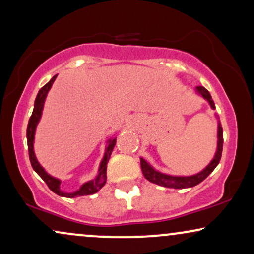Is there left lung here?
<instances>
[{
    "label": "left lung",
    "instance_id": "8db88e82",
    "mask_svg": "<svg viewBox=\"0 0 254 254\" xmlns=\"http://www.w3.org/2000/svg\"><path fill=\"white\" fill-rule=\"evenodd\" d=\"M195 92L199 96H201L205 101L210 104V107L212 110L216 109L214 102L212 97H211L210 92L207 91L204 86H197L194 89ZM214 116L217 118L218 123V129H217V150L214 153L213 158L211 159V162L205 166V168L199 171L198 173L191 176H173L168 175V173H163L158 171L150 164L147 160H145L143 157H140V168H142V172L147 181L153 183V184L164 186V188H172V189H188L192 188V186L198 185L199 183H201L205 178L210 175L211 172L216 169V166L219 164L220 158H221V151H223V127H221L220 121L218 118V115L214 114Z\"/></svg>",
    "mask_w": 254,
    "mask_h": 254
}]
</instances>
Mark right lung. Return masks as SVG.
<instances>
[{"label":"right lung","instance_id":"obj_1","mask_svg":"<svg viewBox=\"0 0 254 254\" xmlns=\"http://www.w3.org/2000/svg\"><path fill=\"white\" fill-rule=\"evenodd\" d=\"M57 75H55L53 78L50 79L49 82L47 83L43 88H41L40 91L36 96V99H35L34 104V111L33 115H31L30 120H29L28 127H27V140H28V151H29V158H30V163L35 172L37 173L40 177L46 182V184L49 186V189L53 192H55L56 194L61 195V197H66V198H76L81 197V195H89L94 194L96 192H98L107 183V165L109 162V158H110L112 150H114L115 145H116V137H111L107 140V146H105V152L103 158H102L101 163H99V168L97 176L91 181L85 182L84 184L81 185V188L78 190L73 192H64L61 190V179L53 177L48 173L46 170H44L43 166H42L38 160L35 156L34 151V142H35V132H36V127L38 122L41 121L42 112H43L44 108V102H46L47 95L49 92V90L53 86L54 82H55Z\"/></svg>","mask_w":254,"mask_h":254}]
</instances>
